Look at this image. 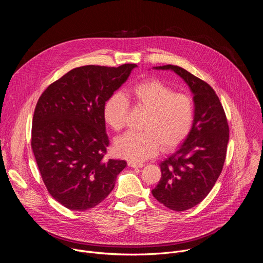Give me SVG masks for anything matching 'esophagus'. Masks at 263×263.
<instances>
[{"label":"esophagus","mask_w":263,"mask_h":263,"mask_svg":"<svg viewBox=\"0 0 263 263\" xmlns=\"http://www.w3.org/2000/svg\"><path fill=\"white\" fill-rule=\"evenodd\" d=\"M128 165H129L130 167H134V168H140V167H142L144 164H143V163H136V162H132V161H129V162H128Z\"/></svg>","instance_id":"esophagus-1"}]
</instances>
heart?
Masks as SVG:
<instances>
[{"instance_id": "obj_1", "label": "heart", "mask_w": 263, "mask_h": 263, "mask_svg": "<svg viewBox=\"0 0 263 263\" xmlns=\"http://www.w3.org/2000/svg\"><path fill=\"white\" fill-rule=\"evenodd\" d=\"M140 108L147 111L141 130L127 132L115 144L118 156L141 162L155 156L162 145L172 149L190 135L195 121V105L191 97L175 90L159 80L137 83L128 91ZM129 101L122 93H114L105 103L104 119L119 132L128 122Z\"/></svg>"}]
</instances>
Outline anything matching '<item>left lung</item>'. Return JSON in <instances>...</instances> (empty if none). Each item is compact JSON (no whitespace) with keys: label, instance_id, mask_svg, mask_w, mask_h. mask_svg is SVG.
<instances>
[{"label":"left lung","instance_id":"obj_1","mask_svg":"<svg viewBox=\"0 0 263 263\" xmlns=\"http://www.w3.org/2000/svg\"><path fill=\"white\" fill-rule=\"evenodd\" d=\"M155 68L174 70L194 93L193 129L177 151L160 162L161 178L152 191L165 207L184 211L201 203L219 177L227 154L229 126L217 95L207 82L178 65Z\"/></svg>","mask_w":263,"mask_h":263}]
</instances>
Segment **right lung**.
<instances>
[{"mask_svg": "<svg viewBox=\"0 0 263 263\" xmlns=\"http://www.w3.org/2000/svg\"><path fill=\"white\" fill-rule=\"evenodd\" d=\"M134 63L76 67L37 101L31 147L49 194L70 210L99 205L127 162L106 159V101L128 79Z\"/></svg>", "mask_w": 263, "mask_h": 263, "instance_id": "obj_1", "label": "right lung"}]
</instances>
